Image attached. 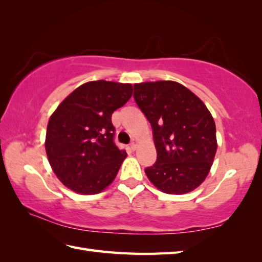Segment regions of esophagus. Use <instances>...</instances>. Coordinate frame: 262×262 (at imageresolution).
I'll list each match as a JSON object with an SVG mask.
<instances>
[{"instance_id":"34e87169","label":"esophagus","mask_w":262,"mask_h":262,"mask_svg":"<svg viewBox=\"0 0 262 262\" xmlns=\"http://www.w3.org/2000/svg\"><path fill=\"white\" fill-rule=\"evenodd\" d=\"M130 149L132 150H136V145H137V142H136V140H133L132 142H130Z\"/></svg>"}]
</instances>
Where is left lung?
<instances>
[{"instance_id": "left-lung-1", "label": "left lung", "mask_w": 262, "mask_h": 262, "mask_svg": "<svg viewBox=\"0 0 262 262\" xmlns=\"http://www.w3.org/2000/svg\"><path fill=\"white\" fill-rule=\"evenodd\" d=\"M134 99L149 120L157 150L145 174L165 193L192 191L210 172L216 152L215 123L205 104L174 81L134 84Z\"/></svg>"}]
</instances>
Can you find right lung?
<instances>
[{"label":"right lung","instance_id":"obj_1","mask_svg":"<svg viewBox=\"0 0 262 262\" xmlns=\"http://www.w3.org/2000/svg\"><path fill=\"white\" fill-rule=\"evenodd\" d=\"M132 94L129 83L90 81L70 94L52 113L46 151L52 170L66 187L94 194L115 180L127 154L115 143L111 117Z\"/></svg>","mask_w":262,"mask_h":262}]
</instances>
